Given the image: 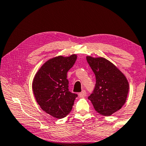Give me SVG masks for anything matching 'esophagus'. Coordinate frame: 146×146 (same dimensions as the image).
<instances>
[{
  "label": "esophagus",
  "instance_id": "34e87169",
  "mask_svg": "<svg viewBox=\"0 0 146 146\" xmlns=\"http://www.w3.org/2000/svg\"><path fill=\"white\" fill-rule=\"evenodd\" d=\"M86 96V92L85 90H82L81 92L79 93V96L80 98H84Z\"/></svg>",
  "mask_w": 146,
  "mask_h": 146
}]
</instances>
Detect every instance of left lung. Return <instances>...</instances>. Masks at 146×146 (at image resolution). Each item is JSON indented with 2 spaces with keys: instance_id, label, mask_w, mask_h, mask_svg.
Returning <instances> with one entry per match:
<instances>
[{
  "instance_id": "1",
  "label": "left lung",
  "mask_w": 146,
  "mask_h": 146,
  "mask_svg": "<svg viewBox=\"0 0 146 146\" xmlns=\"http://www.w3.org/2000/svg\"><path fill=\"white\" fill-rule=\"evenodd\" d=\"M86 60L96 80L94 92L88 100L100 114L110 116L121 110L127 101L129 81L120 69L106 58L87 56Z\"/></svg>"
}]
</instances>
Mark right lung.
<instances>
[{"label": "right lung", "instance_id": "1", "mask_svg": "<svg viewBox=\"0 0 146 146\" xmlns=\"http://www.w3.org/2000/svg\"><path fill=\"white\" fill-rule=\"evenodd\" d=\"M77 54L58 56L46 61L33 78V92L37 104L46 113L62 119L72 110L77 94L69 92L67 73L73 66Z\"/></svg>", "mask_w": 146, "mask_h": 146}]
</instances>
